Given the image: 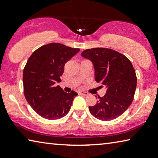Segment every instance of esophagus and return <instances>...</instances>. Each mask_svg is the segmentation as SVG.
Wrapping results in <instances>:
<instances>
[{
	"label": "esophagus",
	"instance_id": "esophagus-1",
	"mask_svg": "<svg viewBox=\"0 0 158 158\" xmlns=\"http://www.w3.org/2000/svg\"><path fill=\"white\" fill-rule=\"evenodd\" d=\"M78 94H80V95H83V96H88L89 94L87 93V92H85V91H80L78 92Z\"/></svg>",
	"mask_w": 158,
	"mask_h": 158
}]
</instances>
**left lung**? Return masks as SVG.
Wrapping results in <instances>:
<instances>
[{"mask_svg": "<svg viewBox=\"0 0 158 158\" xmlns=\"http://www.w3.org/2000/svg\"><path fill=\"white\" fill-rule=\"evenodd\" d=\"M81 56L92 62L95 80L106 89V94L98 97L96 105L89 106V112L103 121L118 118L129 108L134 97L137 78L131 62L122 53L106 48L86 49Z\"/></svg>", "mask_w": 158, "mask_h": 158, "instance_id": "left-lung-1", "label": "left lung"}]
</instances>
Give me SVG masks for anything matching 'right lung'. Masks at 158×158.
Wrapping results in <instances>:
<instances>
[{
  "label": "right lung",
  "instance_id": "add662e5",
  "mask_svg": "<svg viewBox=\"0 0 158 158\" xmlns=\"http://www.w3.org/2000/svg\"><path fill=\"white\" fill-rule=\"evenodd\" d=\"M80 51L60 43H50L35 50L23 70L24 94L37 114L58 120L69 113L78 94L66 93L56 84L61 81L66 62Z\"/></svg>",
  "mask_w": 158,
  "mask_h": 158
}]
</instances>
